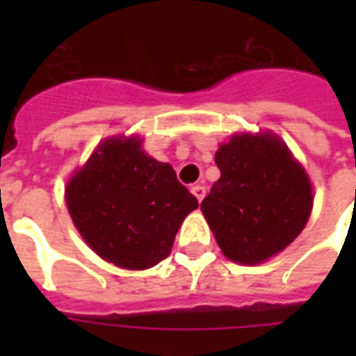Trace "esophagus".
Returning a JSON list of instances; mask_svg holds the SVG:
<instances>
[{"instance_id":"1","label":"esophagus","mask_w":356,"mask_h":356,"mask_svg":"<svg viewBox=\"0 0 356 356\" xmlns=\"http://www.w3.org/2000/svg\"><path fill=\"white\" fill-rule=\"evenodd\" d=\"M192 194L197 197V201H203V197H205L207 194V188L203 184H195V186H192Z\"/></svg>"}]
</instances>
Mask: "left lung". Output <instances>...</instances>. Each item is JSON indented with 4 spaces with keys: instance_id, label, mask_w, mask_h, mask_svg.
<instances>
[{
    "instance_id": "left-lung-1",
    "label": "left lung",
    "mask_w": 356,
    "mask_h": 356,
    "mask_svg": "<svg viewBox=\"0 0 356 356\" xmlns=\"http://www.w3.org/2000/svg\"><path fill=\"white\" fill-rule=\"evenodd\" d=\"M220 179L201 211L227 259L260 264L281 253L309 222V175L270 133L234 134L216 151Z\"/></svg>"
}]
</instances>
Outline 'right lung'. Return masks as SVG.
I'll return each mask as SVG.
<instances>
[{"label":"right lung","instance_id":"add662e5","mask_svg":"<svg viewBox=\"0 0 356 356\" xmlns=\"http://www.w3.org/2000/svg\"><path fill=\"white\" fill-rule=\"evenodd\" d=\"M66 203L85 242L125 270L166 259L183 220L197 209L173 168L145 155L136 136L97 145L68 181Z\"/></svg>","mask_w":356,"mask_h":356}]
</instances>
